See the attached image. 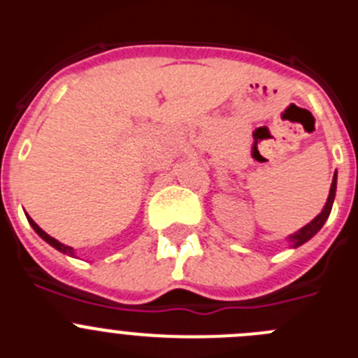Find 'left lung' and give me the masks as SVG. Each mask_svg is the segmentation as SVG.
I'll use <instances>...</instances> for the list:
<instances>
[{
  "label": "left lung",
  "mask_w": 358,
  "mask_h": 358,
  "mask_svg": "<svg viewBox=\"0 0 358 358\" xmlns=\"http://www.w3.org/2000/svg\"><path fill=\"white\" fill-rule=\"evenodd\" d=\"M335 189H337V173H334V181H331V186H330V195H328V201H327V206L322 208L321 213L317 215V217L312 220L310 224H306L305 227H301V229L297 231V233H294V235L289 236V242H290V248H299V245H303L305 242H308L312 236L317 233L319 229H321L322 226H324V222H327V218L330 217V211H331V206H334V199H335Z\"/></svg>",
  "instance_id": "8db88e82"
}]
</instances>
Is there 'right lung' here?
Here are the masks:
<instances>
[{
	"label": "right lung",
	"mask_w": 358,
	"mask_h": 358,
	"mask_svg": "<svg viewBox=\"0 0 358 358\" xmlns=\"http://www.w3.org/2000/svg\"><path fill=\"white\" fill-rule=\"evenodd\" d=\"M28 222H30V224H31V227H34V229H36V233H37V235H39L41 238H43V240H46V242H48L50 245H52V248H55L57 251L64 252V255L75 256V252H73V248H69V245H64V243H61V242H59V240H55V238H53V236H50L48 233H44V231L41 229V227L37 226V224L34 222V220H31L30 217H28Z\"/></svg>",
	"instance_id": "right-lung-1"
}]
</instances>
